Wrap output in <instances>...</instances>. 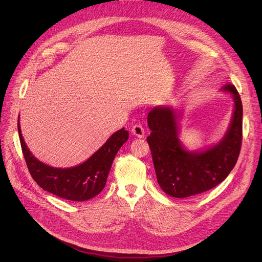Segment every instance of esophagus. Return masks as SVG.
I'll use <instances>...</instances> for the list:
<instances>
[{"instance_id": "1", "label": "esophagus", "mask_w": 262, "mask_h": 262, "mask_svg": "<svg viewBox=\"0 0 262 262\" xmlns=\"http://www.w3.org/2000/svg\"><path fill=\"white\" fill-rule=\"evenodd\" d=\"M132 133L136 137H138V138H143L144 137V128L141 124H135L132 127Z\"/></svg>"}]
</instances>
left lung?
<instances>
[{"label":"left lung","instance_id":"8db88e82","mask_svg":"<svg viewBox=\"0 0 262 262\" xmlns=\"http://www.w3.org/2000/svg\"><path fill=\"white\" fill-rule=\"evenodd\" d=\"M222 90L232 95L235 109L229 128L217 144L200 152H189L178 139L180 118L169 106L155 107L147 115L152 130L146 140L157 182L167 194L183 199L208 191L221 184L238 160L242 143V102L236 87Z\"/></svg>","mask_w":262,"mask_h":262}]
</instances>
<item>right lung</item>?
<instances>
[{
	"label": "right lung",
	"mask_w": 262,
	"mask_h": 262,
	"mask_svg": "<svg viewBox=\"0 0 262 262\" xmlns=\"http://www.w3.org/2000/svg\"><path fill=\"white\" fill-rule=\"evenodd\" d=\"M18 132L22 153L33 180L50 193L73 202L90 200L104 189L118 150L128 139V132L121 128L85 162L73 168L59 169L34 157L24 142L19 121Z\"/></svg>",
	"instance_id": "1"
}]
</instances>
